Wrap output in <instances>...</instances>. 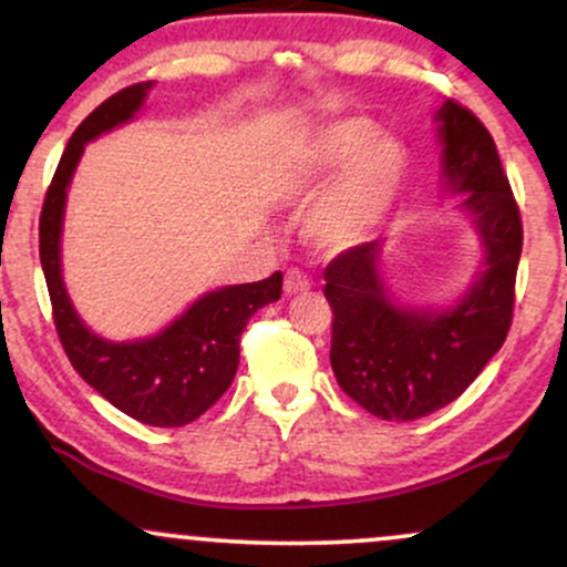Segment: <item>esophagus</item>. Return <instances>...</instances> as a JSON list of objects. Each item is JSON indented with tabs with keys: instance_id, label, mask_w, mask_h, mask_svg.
I'll use <instances>...</instances> for the list:
<instances>
[{
	"instance_id": "esophagus-1",
	"label": "esophagus",
	"mask_w": 567,
	"mask_h": 567,
	"mask_svg": "<svg viewBox=\"0 0 567 567\" xmlns=\"http://www.w3.org/2000/svg\"><path fill=\"white\" fill-rule=\"evenodd\" d=\"M309 288H311V282L303 271H298V269L285 271V292H288V296H296V292H303Z\"/></svg>"
}]
</instances>
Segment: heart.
Here are the masks:
<instances>
[{
  "mask_svg": "<svg viewBox=\"0 0 567 567\" xmlns=\"http://www.w3.org/2000/svg\"><path fill=\"white\" fill-rule=\"evenodd\" d=\"M336 167L333 181L309 213V237L324 250L357 245L379 229L405 178V154L368 120H343L301 143L292 181L311 188Z\"/></svg>",
  "mask_w": 567,
  "mask_h": 567,
  "instance_id": "heart-1",
  "label": "heart"
}]
</instances>
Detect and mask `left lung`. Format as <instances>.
Segmentation results:
<instances>
[{
  "label": "left lung",
  "instance_id": "8db88e82",
  "mask_svg": "<svg viewBox=\"0 0 567 567\" xmlns=\"http://www.w3.org/2000/svg\"><path fill=\"white\" fill-rule=\"evenodd\" d=\"M442 173L485 245V269L447 311L396 306L379 275L381 243L338 252L324 269L333 309L330 365L338 386L383 421H415L445 408L477 379L512 328L523 218L496 143L458 101L437 112Z\"/></svg>",
  "mask_w": 567,
  "mask_h": 567
}]
</instances>
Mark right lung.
I'll return each mask as SVG.
<instances>
[{"instance_id": "right-lung-1", "label": "right lung", "mask_w": 567, "mask_h": 567, "mask_svg": "<svg viewBox=\"0 0 567 567\" xmlns=\"http://www.w3.org/2000/svg\"><path fill=\"white\" fill-rule=\"evenodd\" d=\"M152 82L130 84L101 103L66 143L39 216V261L53 320L76 373L130 419L148 426H186L231 386L239 365V336L247 320L282 296V275L231 285L202 296L171 328L141 341L114 343L90 333L76 317L61 277V226L66 188L84 143L133 120Z\"/></svg>"}]
</instances>
